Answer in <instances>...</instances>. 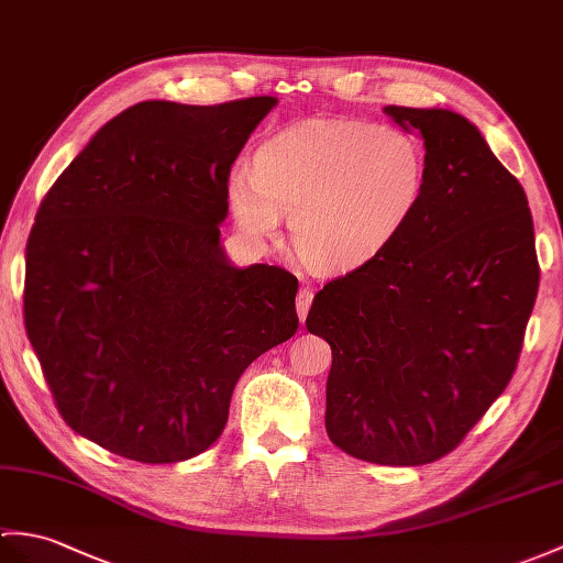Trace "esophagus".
Listing matches in <instances>:
<instances>
[{
    "instance_id": "1",
    "label": "esophagus",
    "mask_w": 563,
    "mask_h": 563,
    "mask_svg": "<svg viewBox=\"0 0 563 563\" xmlns=\"http://www.w3.org/2000/svg\"><path fill=\"white\" fill-rule=\"evenodd\" d=\"M311 299H313V292L309 290V287H302V290L297 292V313H299V321H305L307 319V311H309V307H311Z\"/></svg>"
}]
</instances>
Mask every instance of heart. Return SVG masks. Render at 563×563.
<instances>
[{"instance_id":"obj_1","label":"heart","mask_w":563,"mask_h":563,"mask_svg":"<svg viewBox=\"0 0 563 563\" xmlns=\"http://www.w3.org/2000/svg\"><path fill=\"white\" fill-rule=\"evenodd\" d=\"M424 153L396 129L313 117L266 139L252 173L232 169L228 203L240 230L271 240L290 218L307 264L352 268L396 238L420 203Z\"/></svg>"}]
</instances>
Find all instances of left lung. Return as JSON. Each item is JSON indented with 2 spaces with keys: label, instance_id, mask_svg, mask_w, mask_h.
<instances>
[{
  "label": "left lung",
  "instance_id": "left-lung-1",
  "mask_svg": "<svg viewBox=\"0 0 563 563\" xmlns=\"http://www.w3.org/2000/svg\"><path fill=\"white\" fill-rule=\"evenodd\" d=\"M424 139V189L382 252L323 285L307 331L333 350L325 431L352 459L451 453L511 382L540 287L528 196L451 110L388 104Z\"/></svg>",
  "mask_w": 563,
  "mask_h": 563
}]
</instances>
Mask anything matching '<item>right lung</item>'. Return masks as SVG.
<instances>
[{"label": "right lung", "mask_w": 563, "mask_h": 563, "mask_svg": "<svg viewBox=\"0 0 563 563\" xmlns=\"http://www.w3.org/2000/svg\"><path fill=\"white\" fill-rule=\"evenodd\" d=\"M276 102H139L37 208L25 333L64 422L122 459L203 453L244 369L297 331V278L230 266L218 228L230 167Z\"/></svg>", "instance_id": "add662e5"}]
</instances>
